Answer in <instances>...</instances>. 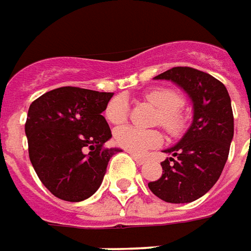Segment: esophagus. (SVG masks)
<instances>
[{
    "mask_svg": "<svg viewBox=\"0 0 251 251\" xmlns=\"http://www.w3.org/2000/svg\"><path fill=\"white\" fill-rule=\"evenodd\" d=\"M131 156H132V159L137 161V164H139V166L144 164L146 161L145 157H142V156H139V154H135V153H131Z\"/></svg>",
    "mask_w": 251,
    "mask_h": 251,
    "instance_id": "obj_1",
    "label": "esophagus"
}]
</instances>
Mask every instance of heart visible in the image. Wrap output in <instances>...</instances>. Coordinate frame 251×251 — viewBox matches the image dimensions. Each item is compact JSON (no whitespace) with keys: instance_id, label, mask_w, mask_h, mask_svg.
<instances>
[{"instance_id":"obj_1","label":"heart","mask_w":251,"mask_h":251,"mask_svg":"<svg viewBox=\"0 0 251 251\" xmlns=\"http://www.w3.org/2000/svg\"><path fill=\"white\" fill-rule=\"evenodd\" d=\"M145 99L159 110V123L171 135H178L185 127V116L181 112L182 97L173 90L157 88L145 94ZM128 116V103L123 97L112 99L106 107V119L112 124H122ZM116 145L132 153H144L148 149L159 146L163 138L159 131L141 129L132 126H124L114 132Z\"/></svg>"}]
</instances>
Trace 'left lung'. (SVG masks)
Returning <instances> with one entry per match:
<instances>
[{
    "instance_id": "obj_1",
    "label": "left lung",
    "mask_w": 251,
    "mask_h": 251,
    "mask_svg": "<svg viewBox=\"0 0 251 251\" xmlns=\"http://www.w3.org/2000/svg\"><path fill=\"white\" fill-rule=\"evenodd\" d=\"M171 80L189 95L193 122L171 157L161 161L163 174L148 186L169 203H189L207 193L221 176L233 138L231 98L223 82L208 73L186 66L173 67L154 77Z\"/></svg>"
}]
</instances>
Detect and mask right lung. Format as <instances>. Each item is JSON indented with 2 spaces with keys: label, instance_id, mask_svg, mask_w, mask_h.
I'll return each mask as SVG.
<instances>
[{
  "label": "right lung",
  "instance_id": "add662e5",
  "mask_svg": "<svg viewBox=\"0 0 251 251\" xmlns=\"http://www.w3.org/2000/svg\"><path fill=\"white\" fill-rule=\"evenodd\" d=\"M113 92L78 87L48 91L30 105L28 157L44 186L59 199L81 201L98 191L116 148L102 116Z\"/></svg>",
  "mask_w": 251,
  "mask_h": 251
}]
</instances>
